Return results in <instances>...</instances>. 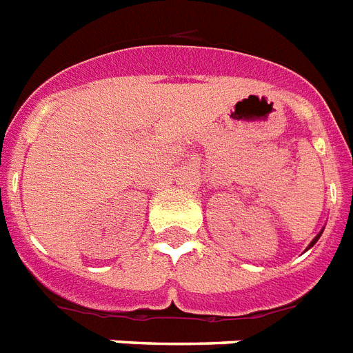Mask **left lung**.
I'll list each match as a JSON object with an SVG mask.
<instances>
[{"label": "left lung", "instance_id": "obj_1", "mask_svg": "<svg viewBox=\"0 0 353 353\" xmlns=\"http://www.w3.org/2000/svg\"><path fill=\"white\" fill-rule=\"evenodd\" d=\"M321 233H323V231H321ZM321 233H319V235H317V236H315V239H314V241H312V244H310L308 248H312V246H314L315 242H317V239H319V236H321Z\"/></svg>", "mask_w": 353, "mask_h": 353}]
</instances>
